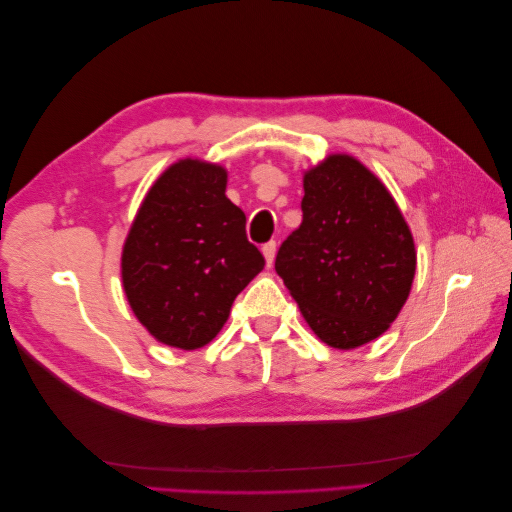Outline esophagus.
I'll list each match as a JSON object with an SVG mask.
<instances>
[{
  "instance_id": "esophagus-1",
  "label": "esophagus",
  "mask_w": 512,
  "mask_h": 512,
  "mask_svg": "<svg viewBox=\"0 0 512 512\" xmlns=\"http://www.w3.org/2000/svg\"><path fill=\"white\" fill-rule=\"evenodd\" d=\"M262 253H264V257H266V264H268V266H273V262H275V253H277V242H268V244H264V246H262Z\"/></svg>"
}]
</instances>
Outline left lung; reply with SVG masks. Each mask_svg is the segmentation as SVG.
Here are the masks:
<instances>
[{
    "mask_svg": "<svg viewBox=\"0 0 512 512\" xmlns=\"http://www.w3.org/2000/svg\"><path fill=\"white\" fill-rule=\"evenodd\" d=\"M303 222L275 270L303 319L336 350L378 339L396 321L416 275V244L394 195L350 154L303 171Z\"/></svg>",
    "mask_w": 512,
    "mask_h": 512,
    "instance_id": "left-lung-1",
    "label": "left lung"
}]
</instances>
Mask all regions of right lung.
<instances>
[{
    "mask_svg": "<svg viewBox=\"0 0 512 512\" xmlns=\"http://www.w3.org/2000/svg\"><path fill=\"white\" fill-rule=\"evenodd\" d=\"M217 162L182 158L151 184L123 244L129 308L158 343L198 350L211 343L235 297L264 270L246 239V215L226 198Z\"/></svg>",
    "mask_w": 512,
    "mask_h": 512,
    "instance_id": "right-lung-1",
    "label": "right lung"
}]
</instances>
